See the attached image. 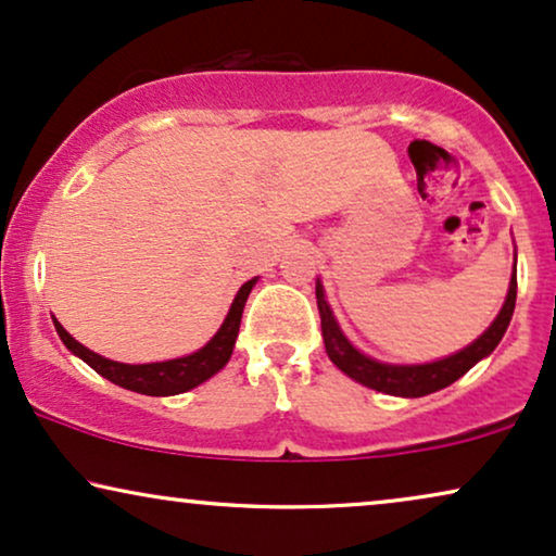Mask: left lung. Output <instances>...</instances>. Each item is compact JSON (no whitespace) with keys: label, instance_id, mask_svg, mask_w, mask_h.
Instances as JSON below:
<instances>
[{"label":"left lung","instance_id":"left-lung-1","mask_svg":"<svg viewBox=\"0 0 556 556\" xmlns=\"http://www.w3.org/2000/svg\"><path fill=\"white\" fill-rule=\"evenodd\" d=\"M516 287H518L516 266H513L510 287H508V294H505L501 313H497V318L490 323V328L484 330L480 339L469 343V346L456 351L452 356H444V359L439 362L388 364L362 354V351L356 349L346 336H343L339 320H336V315L330 311L326 300V290H323L320 279H315V298H318L323 343H326L330 362H333L343 375L364 384V388H371L377 392H384V395H397V397L431 395L435 390L448 388V384L456 382L462 375H467L477 362H482L484 356L493 354L495 346L505 336V330L510 326L513 307H516Z\"/></svg>","mask_w":556,"mask_h":556}]
</instances>
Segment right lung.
Here are the masks:
<instances>
[{
  "instance_id": "add662e5",
  "label": "right lung",
  "mask_w": 556,
  "mask_h": 556,
  "mask_svg": "<svg viewBox=\"0 0 556 556\" xmlns=\"http://www.w3.org/2000/svg\"><path fill=\"white\" fill-rule=\"evenodd\" d=\"M254 285H256V277L249 279V282L238 290L226 320H223V326L217 328L213 339H210L202 349H197L194 354L179 356V359L151 362V364L112 362V359H104L100 354H94V351H89L87 346H81V343L76 341L55 318H53V326L59 330L63 346L72 351L74 356H79L81 362H87L97 375H102L104 379H110L112 384H117V388L140 392V395H151V397L179 395V392H187L197 388V384L207 382L210 377L217 375V371L226 367L230 354H233L238 328H241L245 300H249Z\"/></svg>"
}]
</instances>
